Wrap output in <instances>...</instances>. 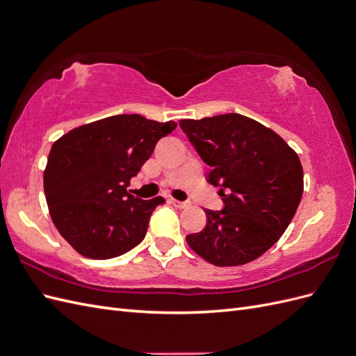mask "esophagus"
Wrapping results in <instances>:
<instances>
[{
    "label": "esophagus",
    "mask_w": 356,
    "mask_h": 356,
    "mask_svg": "<svg viewBox=\"0 0 356 356\" xmlns=\"http://www.w3.org/2000/svg\"><path fill=\"white\" fill-rule=\"evenodd\" d=\"M172 204H174L175 208H179V209H186V208H188L190 207V203H187V202H181V200H177V199H170L169 200Z\"/></svg>",
    "instance_id": "34e87169"
}]
</instances>
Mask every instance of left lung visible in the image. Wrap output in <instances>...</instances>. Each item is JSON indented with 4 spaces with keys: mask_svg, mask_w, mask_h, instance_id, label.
<instances>
[{
    "mask_svg": "<svg viewBox=\"0 0 356 356\" xmlns=\"http://www.w3.org/2000/svg\"><path fill=\"white\" fill-rule=\"evenodd\" d=\"M179 126L220 187L224 209H207V225L188 246L213 266H242L284 234L303 196L297 153L272 129L242 114H221Z\"/></svg>",
    "mask_w": 356,
    "mask_h": 356,
    "instance_id": "1",
    "label": "left lung"
}]
</instances>
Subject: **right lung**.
Masks as SVG:
<instances>
[{
  "label": "right lung",
  "mask_w": 356,
  "mask_h": 356,
  "mask_svg": "<svg viewBox=\"0 0 356 356\" xmlns=\"http://www.w3.org/2000/svg\"><path fill=\"white\" fill-rule=\"evenodd\" d=\"M177 127L139 114H118L75 127L51 145L44 195L53 224L75 251L106 260L145 238L149 217L163 197L127 193L131 179L160 138Z\"/></svg>",
  "instance_id": "obj_1"
}]
</instances>
